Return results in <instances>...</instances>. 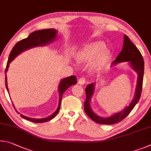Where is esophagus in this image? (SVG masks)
<instances>
[{
    "mask_svg": "<svg viewBox=\"0 0 151 151\" xmlns=\"http://www.w3.org/2000/svg\"><path fill=\"white\" fill-rule=\"evenodd\" d=\"M86 78H80L78 80V83L80 85H83V84L86 83Z\"/></svg>",
    "mask_w": 151,
    "mask_h": 151,
    "instance_id": "34e87169",
    "label": "esophagus"
}]
</instances>
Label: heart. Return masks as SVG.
<instances>
[{
  "label": "heart",
  "mask_w": 151,
  "mask_h": 151,
  "mask_svg": "<svg viewBox=\"0 0 151 151\" xmlns=\"http://www.w3.org/2000/svg\"><path fill=\"white\" fill-rule=\"evenodd\" d=\"M110 55L109 50L104 42L97 41L87 45L78 54V58L81 62H88L96 58L93 63L94 68H99L104 64Z\"/></svg>",
  "instance_id": "heart-1"
}]
</instances>
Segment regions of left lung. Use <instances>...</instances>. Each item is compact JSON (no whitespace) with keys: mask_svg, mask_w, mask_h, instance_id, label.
Returning a JSON list of instances; mask_svg holds the SVG:
<instances>
[{"mask_svg":"<svg viewBox=\"0 0 151 151\" xmlns=\"http://www.w3.org/2000/svg\"><path fill=\"white\" fill-rule=\"evenodd\" d=\"M125 62H129V64L131 65L132 68L136 71L138 77H137L135 93H134L132 102L129 106L126 107L123 111L107 118L101 117L95 114L90 107V100L94 93L95 83H92L91 84H89L86 87V99L85 103H84V110H85L86 114L97 123L103 124V125H112V124L120 122L131 113L140 99L144 76V60L138 48L129 40V37L127 35L124 36V42L122 50H121L120 54L118 55V56L116 58L115 60L113 61L112 63L113 64H116L117 63Z\"/></svg>","mask_w":151,"mask_h":151,"instance_id":"obj_1","label":"left lung"}]
</instances>
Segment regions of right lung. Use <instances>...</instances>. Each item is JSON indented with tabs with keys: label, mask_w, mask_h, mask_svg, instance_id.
<instances>
[{
	"label": "right lung",
	"mask_w": 151,
	"mask_h": 151,
	"mask_svg": "<svg viewBox=\"0 0 151 151\" xmlns=\"http://www.w3.org/2000/svg\"><path fill=\"white\" fill-rule=\"evenodd\" d=\"M56 35L57 30H55V29H44V30L34 32L31 33L30 35L28 36V38L22 39V40L18 42L16 44L15 46L13 47L12 51L9 55L6 67V69H5V85H6V88L8 92H9V88H8L7 86L6 71L8 70V68L9 67V63L11 62L12 61L14 60V58L17 56V55L19 54L20 53L26 50L31 48V47L36 46H42L46 44H49L53 40H54L55 37H56ZM76 83H77V79H76V77L75 76H70V77L64 78L61 80L59 84V89H59L60 93V100L58 109L53 114L49 116V117L44 119H32L28 117H26V116H24L22 115H20V117L34 123H44L52 119L58 114V113L59 112L63 93H64V91L66 89L70 88L71 86H72L73 84ZM13 106H14V105H13ZM16 111L18 113L17 111Z\"/></svg>",
	"instance_id": "right-lung-1"
}]
</instances>
